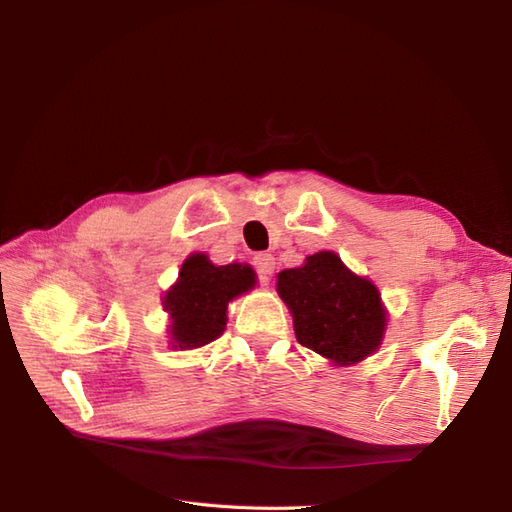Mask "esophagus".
Returning <instances> with one entry per match:
<instances>
[{"label":"esophagus","instance_id":"34e87169","mask_svg":"<svg viewBox=\"0 0 512 512\" xmlns=\"http://www.w3.org/2000/svg\"><path fill=\"white\" fill-rule=\"evenodd\" d=\"M254 267L260 275L262 282H269V277L275 271V258L271 254H256L254 256Z\"/></svg>","mask_w":512,"mask_h":512}]
</instances>
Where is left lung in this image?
<instances>
[{"instance_id": "left-lung-1", "label": "left lung", "mask_w": 512, "mask_h": 512, "mask_svg": "<svg viewBox=\"0 0 512 512\" xmlns=\"http://www.w3.org/2000/svg\"><path fill=\"white\" fill-rule=\"evenodd\" d=\"M277 294L292 314L297 342L337 367L374 354L389 312L376 284L352 273L335 252H316L277 273Z\"/></svg>"}]
</instances>
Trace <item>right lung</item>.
Returning <instances> with one entry per match:
<instances>
[{
  "instance_id": "add662e5",
  "label": "right lung",
  "mask_w": 512,
  "mask_h": 512,
  "mask_svg": "<svg viewBox=\"0 0 512 512\" xmlns=\"http://www.w3.org/2000/svg\"><path fill=\"white\" fill-rule=\"evenodd\" d=\"M256 286V271L245 262L213 265L205 252L183 260L177 282L162 305L168 314V346L196 350L218 339L228 322V303Z\"/></svg>"
}]
</instances>
